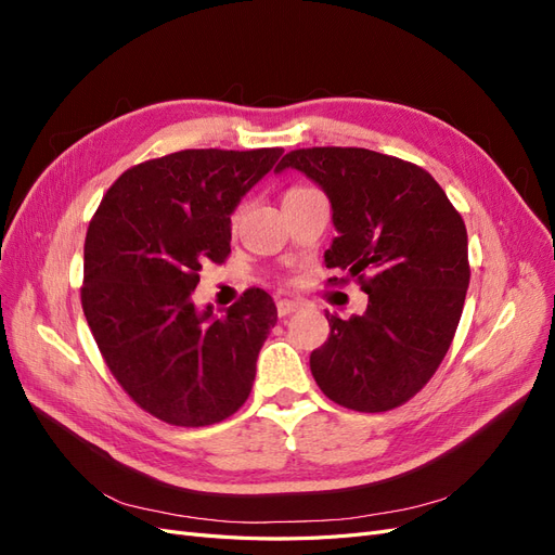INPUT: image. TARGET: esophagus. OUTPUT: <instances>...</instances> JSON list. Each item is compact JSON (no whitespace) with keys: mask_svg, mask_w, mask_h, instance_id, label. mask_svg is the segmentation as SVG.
<instances>
[{"mask_svg":"<svg viewBox=\"0 0 555 555\" xmlns=\"http://www.w3.org/2000/svg\"><path fill=\"white\" fill-rule=\"evenodd\" d=\"M300 308H304V304H300V300H292V298L278 300V314L280 317H289V314H294Z\"/></svg>","mask_w":555,"mask_h":555,"instance_id":"34e87169","label":"esophagus"}]
</instances>
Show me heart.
Masks as SVG:
<instances>
[{"label": "heart", "instance_id": "obj_1", "mask_svg": "<svg viewBox=\"0 0 555 555\" xmlns=\"http://www.w3.org/2000/svg\"><path fill=\"white\" fill-rule=\"evenodd\" d=\"M298 192H304V188H296V190H289L287 194H298ZM241 212H243V208H238L236 212H233V217H231V224L236 227L238 224V220H241Z\"/></svg>", "mask_w": 555, "mask_h": 555}]
</instances>
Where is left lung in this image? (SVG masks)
Segmentation results:
<instances>
[{
  "mask_svg": "<svg viewBox=\"0 0 555 555\" xmlns=\"http://www.w3.org/2000/svg\"><path fill=\"white\" fill-rule=\"evenodd\" d=\"M296 169L328 196L338 231L326 268L359 278L363 314L326 312L331 335L312 351L314 382L333 402L386 412L438 371L456 333L469 284L467 231L430 173L365 147L294 150Z\"/></svg>",
  "mask_w": 555,
  "mask_h": 555,
  "instance_id": "obj_1",
  "label": "left lung"
}]
</instances>
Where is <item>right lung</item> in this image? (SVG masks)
I'll return each mask as SVG.
<instances>
[{"instance_id": "1", "label": "right lung", "mask_w": 555, "mask_h": 555, "mask_svg": "<svg viewBox=\"0 0 555 555\" xmlns=\"http://www.w3.org/2000/svg\"><path fill=\"white\" fill-rule=\"evenodd\" d=\"M282 147L182 150L125 171L86 238L82 312L122 389L173 426L238 412L278 322L273 298L247 289L217 317L192 294L204 263L231 251V215Z\"/></svg>"}]
</instances>
